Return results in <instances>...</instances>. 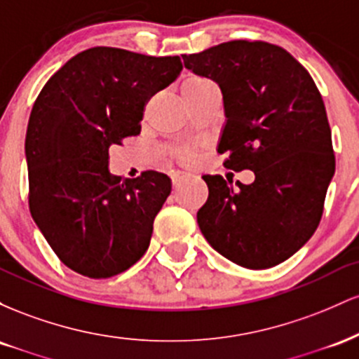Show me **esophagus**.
Here are the masks:
<instances>
[{
    "mask_svg": "<svg viewBox=\"0 0 359 359\" xmlns=\"http://www.w3.org/2000/svg\"><path fill=\"white\" fill-rule=\"evenodd\" d=\"M191 174H182V172H179V174H175L172 177V184H174V187H180V185L187 182L189 179H191Z\"/></svg>",
    "mask_w": 359,
    "mask_h": 359,
    "instance_id": "34e87169",
    "label": "esophagus"
}]
</instances>
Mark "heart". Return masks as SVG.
I'll return each instance as SVG.
<instances>
[{
	"label": "heart",
	"mask_w": 359,
	"mask_h": 359,
	"mask_svg": "<svg viewBox=\"0 0 359 359\" xmlns=\"http://www.w3.org/2000/svg\"><path fill=\"white\" fill-rule=\"evenodd\" d=\"M204 82H208V79H203V77H191V79H187L182 84V96H185L187 93H191L192 89L199 88V86H203ZM184 156H189L187 154H185Z\"/></svg>",
	"instance_id": "b5f03b06"
}]
</instances>
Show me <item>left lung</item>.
<instances>
[{
    "instance_id": "left-lung-1",
    "label": "left lung",
    "mask_w": 359,
    "mask_h": 359,
    "mask_svg": "<svg viewBox=\"0 0 359 359\" xmlns=\"http://www.w3.org/2000/svg\"><path fill=\"white\" fill-rule=\"evenodd\" d=\"M182 59L221 88L222 165L255 174L238 189L203 175L209 197L197 212L201 231L236 265L271 269L297 253L323 217L336 170L323 96L306 67L269 42L233 40Z\"/></svg>"
}]
</instances>
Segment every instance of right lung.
<instances>
[{
	"mask_svg": "<svg viewBox=\"0 0 359 359\" xmlns=\"http://www.w3.org/2000/svg\"><path fill=\"white\" fill-rule=\"evenodd\" d=\"M182 71L179 57L93 47L65 62L28 119V205L65 266L108 278L145 255L155 216L172 191L155 170L111 175L109 147L142 130L147 102Z\"/></svg>",
	"mask_w": 359,
	"mask_h": 359,
	"instance_id": "1",
	"label": "right lung"
}]
</instances>
